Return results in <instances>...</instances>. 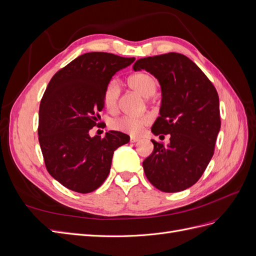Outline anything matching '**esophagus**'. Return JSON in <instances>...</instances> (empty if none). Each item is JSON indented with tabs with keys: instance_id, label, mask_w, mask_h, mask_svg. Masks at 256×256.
Listing matches in <instances>:
<instances>
[{
	"instance_id": "1",
	"label": "esophagus",
	"mask_w": 256,
	"mask_h": 256,
	"mask_svg": "<svg viewBox=\"0 0 256 256\" xmlns=\"http://www.w3.org/2000/svg\"><path fill=\"white\" fill-rule=\"evenodd\" d=\"M138 141H140V138H138V136H130V142L131 143H136V142H138Z\"/></svg>"
}]
</instances>
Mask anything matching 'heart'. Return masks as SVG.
<instances>
[{
  "label": "heart",
  "instance_id": "b5f03b06",
  "mask_svg": "<svg viewBox=\"0 0 256 256\" xmlns=\"http://www.w3.org/2000/svg\"><path fill=\"white\" fill-rule=\"evenodd\" d=\"M129 86L138 92V94L148 98L152 96L157 90V82L154 76L147 72H136L131 74L128 78ZM120 94V84L116 80H111L106 84L104 90L102 100L104 106L110 112H114L118 109V102ZM150 122L148 116H122L120 118L115 120L112 122V127L120 132L129 134H138L141 132L143 127L147 126Z\"/></svg>",
  "mask_w": 256,
  "mask_h": 256
}]
</instances>
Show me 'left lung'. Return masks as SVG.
Wrapping results in <instances>:
<instances>
[{"mask_svg": "<svg viewBox=\"0 0 256 256\" xmlns=\"http://www.w3.org/2000/svg\"><path fill=\"white\" fill-rule=\"evenodd\" d=\"M142 69L161 88L160 116L152 132L171 136L166 146L152 140L154 150L143 161L144 172L160 191L180 192L200 180L214 156L221 126L218 92L196 64L180 53L138 60L134 70Z\"/></svg>", "mask_w": 256, "mask_h": 256, "instance_id": "1", "label": "left lung"}]
</instances>
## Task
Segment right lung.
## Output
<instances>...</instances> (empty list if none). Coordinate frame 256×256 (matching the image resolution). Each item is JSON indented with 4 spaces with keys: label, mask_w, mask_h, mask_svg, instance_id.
Instances as JSON below:
<instances>
[{
    "label": "right lung",
    "mask_w": 256,
    "mask_h": 256,
    "mask_svg": "<svg viewBox=\"0 0 256 256\" xmlns=\"http://www.w3.org/2000/svg\"><path fill=\"white\" fill-rule=\"evenodd\" d=\"M106 52L84 53L62 68L49 82L40 106L38 140L49 174L69 190L90 193L110 173L114 150L129 136L110 130L90 136L104 90L112 76L134 62Z\"/></svg>",
    "instance_id": "1"
}]
</instances>
